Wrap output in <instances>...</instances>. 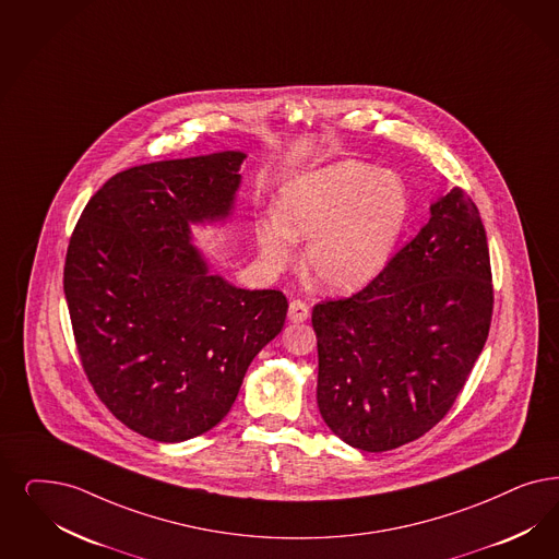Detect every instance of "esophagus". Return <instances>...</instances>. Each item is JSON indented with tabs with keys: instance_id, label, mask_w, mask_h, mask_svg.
<instances>
[{
	"instance_id": "esophagus-1",
	"label": "esophagus",
	"mask_w": 559,
	"mask_h": 559,
	"mask_svg": "<svg viewBox=\"0 0 559 559\" xmlns=\"http://www.w3.org/2000/svg\"><path fill=\"white\" fill-rule=\"evenodd\" d=\"M309 318L308 304H304L301 299H293L289 304V320L299 324V322H306Z\"/></svg>"
}]
</instances>
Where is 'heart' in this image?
Instances as JSON below:
<instances>
[{"label":"heart","mask_w":559,"mask_h":559,"mask_svg":"<svg viewBox=\"0 0 559 559\" xmlns=\"http://www.w3.org/2000/svg\"><path fill=\"white\" fill-rule=\"evenodd\" d=\"M408 192L392 171L341 160L289 181L276 211L255 229L272 269L289 266L295 243L308 241L306 276L320 289L348 293L371 283L405 231Z\"/></svg>","instance_id":"obj_1"}]
</instances>
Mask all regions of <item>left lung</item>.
Instances as JSON below:
<instances>
[{
    "instance_id": "left-lung-1",
    "label": "left lung",
    "mask_w": 559,
    "mask_h": 559,
    "mask_svg": "<svg viewBox=\"0 0 559 559\" xmlns=\"http://www.w3.org/2000/svg\"><path fill=\"white\" fill-rule=\"evenodd\" d=\"M491 313L485 227L454 188L367 287L313 306L322 419L366 452L419 440L459 399Z\"/></svg>"
}]
</instances>
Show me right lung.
Segmentation results:
<instances>
[{
  "instance_id": "right-lung-1",
  "label": "right lung",
  "mask_w": 559,
  "mask_h": 559,
  "mask_svg": "<svg viewBox=\"0 0 559 559\" xmlns=\"http://www.w3.org/2000/svg\"><path fill=\"white\" fill-rule=\"evenodd\" d=\"M243 158L126 169L88 200L70 237L63 290L82 369L121 424L156 442L221 424L287 318L281 290L233 287L190 243V223L229 216Z\"/></svg>"
}]
</instances>
